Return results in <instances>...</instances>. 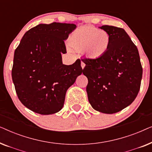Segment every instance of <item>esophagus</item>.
<instances>
[{
  "label": "esophagus",
  "instance_id": "obj_1",
  "mask_svg": "<svg viewBox=\"0 0 152 152\" xmlns=\"http://www.w3.org/2000/svg\"><path fill=\"white\" fill-rule=\"evenodd\" d=\"M85 66H86V65H85V64L83 61H82V63H81V66H82V69H84V67H85Z\"/></svg>",
  "mask_w": 152,
  "mask_h": 152
}]
</instances>
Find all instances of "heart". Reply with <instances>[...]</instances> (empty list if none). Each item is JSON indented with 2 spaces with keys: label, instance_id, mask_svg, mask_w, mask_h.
<instances>
[{
  "label": "heart",
  "instance_id": "1",
  "mask_svg": "<svg viewBox=\"0 0 152 152\" xmlns=\"http://www.w3.org/2000/svg\"><path fill=\"white\" fill-rule=\"evenodd\" d=\"M111 37L104 30L93 26H85L70 35L68 45L75 51H84L88 57L97 59L109 50Z\"/></svg>",
  "mask_w": 152,
  "mask_h": 152
}]
</instances>
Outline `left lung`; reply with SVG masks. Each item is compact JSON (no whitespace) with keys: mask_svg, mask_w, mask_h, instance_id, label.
<instances>
[{"mask_svg":"<svg viewBox=\"0 0 152 152\" xmlns=\"http://www.w3.org/2000/svg\"><path fill=\"white\" fill-rule=\"evenodd\" d=\"M111 37L109 50L97 59L84 58L88 99L95 110L112 114L130 105L140 91L142 68L136 45L124 29L100 27Z\"/></svg>","mask_w":152,"mask_h":152,"instance_id":"1","label":"left lung"}]
</instances>
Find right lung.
<instances>
[{"mask_svg": "<svg viewBox=\"0 0 152 152\" xmlns=\"http://www.w3.org/2000/svg\"><path fill=\"white\" fill-rule=\"evenodd\" d=\"M72 23L39 24L25 33L14 52L12 77L19 100L41 115L57 113L64 107L68 88L82 73L80 59L62 63L64 40L76 28Z\"/></svg>", "mask_w": 152, "mask_h": 152, "instance_id": "right-lung-1", "label": "right lung"}]
</instances>
